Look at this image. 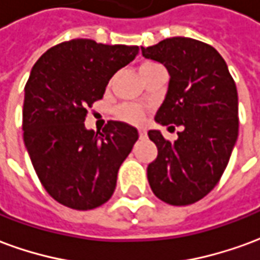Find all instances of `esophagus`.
Wrapping results in <instances>:
<instances>
[{
	"label": "esophagus",
	"instance_id": "esophagus-1",
	"mask_svg": "<svg viewBox=\"0 0 260 260\" xmlns=\"http://www.w3.org/2000/svg\"><path fill=\"white\" fill-rule=\"evenodd\" d=\"M139 136H141V139H145L147 136V131L145 129V128H139Z\"/></svg>",
	"mask_w": 260,
	"mask_h": 260
}]
</instances>
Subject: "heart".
<instances>
[{
	"mask_svg": "<svg viewBox=\"0 0 260 260\" xmlns=\"http://www.w3.org/2000/svg\"><path fill=\"white\" fill-rule=\"evenodd\" d=\"M154 67H158V64L156 62H152V61H146V62H142L141 67H139V72H143V71H146V69L154 68ZM118 117L121 119H124V121H128V122H132V124H139L142 122L143 119H145V114L142 111L141 108L134 107V106H128V104H125V106H121L118 108Z\"/></svg>",
	"mask_w": 260,
	"mask_h": 260,
	"instance_id": "obj_1",
	"label": "heart"
}]
</instances>
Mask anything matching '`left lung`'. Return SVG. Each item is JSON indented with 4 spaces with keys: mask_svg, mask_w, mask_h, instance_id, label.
Masks as SVG:
<instances>
[{
    "mask_svg": "<svg viewBox=\"0 0 260 260\" xmlns=\"http://www.w3.org/2000/svg\"><path fill=\"white\" fill-rule=\"evenodd\" d=\"M141 48L145 58L161 62L170 74L154 119L182 126L174 142L160 131L147 132L158 150L147 166V180L160 201L186 206L212 191L229 164L238 138L235 82L217 50L195 39L171 37Z\"/></svg>",
    "mask_w": 260,
    "mask_h": 260,
    "instance_id": "obj_1",
    "label": "left lung"
}]
</instances>
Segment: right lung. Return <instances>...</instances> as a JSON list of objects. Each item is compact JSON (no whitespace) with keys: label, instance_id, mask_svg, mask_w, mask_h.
I'll list each match as a JSON object with an SVG mask.
<instances>
[{"label":"right lung","instance_id":"right-lung-1","mask_svg":"<svg viewBox=\"0 0 260 260\" xmlns=\"http://www.w3.org/2000/svg\"><path fill=\"white\" fill-rule=\"evenodd\" d=\"M138 53V46L74 39L47 50L31 68L23 141L42 185L64 206L90 210L113 196L119 166L139 134L119 121L94 132L86 129L85 119L108 80Z\"/></svg>","mask_w":260,"mask_h":260}]
</instances>
